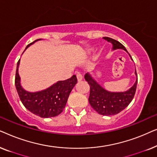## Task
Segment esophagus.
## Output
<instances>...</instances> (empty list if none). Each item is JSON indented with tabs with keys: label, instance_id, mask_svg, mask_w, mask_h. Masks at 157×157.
I'll return each instance as SVG.
<instances>
[{
	"label": "esophagus",
	"instance_id": "esophagus-1",
	"mask_svg": "<svg viewBox=\"0 0 157 157\" xmlns=\"http://www.w3.org/2000/svg\"><path fill=\"white\" fill-rule=\"evenodd\" d=\"M76 77H77V79H78V81H81L83 79L82 74H80V73H78V74H76Z\"/></svg>",
	"mask_w": 157,
	"mask_h": 157
}]
</instances>
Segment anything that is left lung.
<instances>
[{
  "instance_id": "obj_1",
  "label": "left lung",
  "mask_w": 157,
  "mask_h": 157,
  "mask_svg": "<svg viewBox=\"0 0 157 157\" xmlns=\"http://www.w3.org/2000/svg\"><path fill=\"white\" fill-rule=\"evenodd\" d=\"M103 38L112 44V50L123 49L128 53L125 47L117 40L109 37H104ZM128 55L133 61L129 53ZM135 75L136 76V80L129 89L124 92H111L104 89L89 73H86L84 78L90 86L89 101L92 108L96 112L103 116L115 115L123 111L134 98L138 81L136 70Z\"/></svg>"
}]
</instances>
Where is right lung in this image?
Listing matches in <instances>:
<instances>
[{
  "instance_id": "add662e5",
  "label": "right lung",
  "mask_w": 157,
  "mask_h": 157,
  "mask_svg": "<svg viewBox=\"0 0 157 157\" xmlns=\"http://www.w3.org/2000/svg\"><path fill=\"white\" fill-rule=\"evenodd\" d=\"M40 40L41 39H37L29 44L25 49ZM19 64L20 60L17 63L15 85L23 106L31 113L41 118H51L59 115L65 108L71 91L76 84V75L65 81H57L42 91L30 92L25 91L21 85V78L18 74Z\"/></svg>"
}]
</instances>
